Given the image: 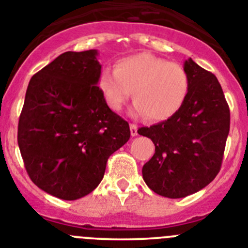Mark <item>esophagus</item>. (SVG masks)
<instances>
[{
	"label": "esophagus",
	"instance_id": "1",
	"mask_svg": "<svg viewBox=\"0 0 248 248\" xmlns=\"http://www.w3.org/2000/svg\"><path fill=\"white\" fill-rule=\"evenodd\" d=\"M130 134H131V137H137V135H138V125H137V124H130Z\"/></svg>",
	"mask_w": 248,
	"mask_h": 248
}]
</instances>
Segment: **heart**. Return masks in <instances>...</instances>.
<instances>
[{"label": "heart", "mask_w": 248, "mask_h": 248, "mask_svg": "<svg viewBox=\"0 0 248 248\" xmlns=\"http://www.w3.org/2000/svg\"><path fill=\"white\" fill-rule=\"evenodd\" d=\"M99 88L108 107L118 111L131 94L133 111L153 122L170 119L180 111L189 97L190 77L177 63L151 53L119 59L115 69H104Z\"/></svg>", "instance_id": "obj_1"}]
</instances>
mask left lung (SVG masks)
<instances>
[{"label": "left lung", "mask_w": 248, "mask_h": 248, "mask_svg": "<svg viewBox=\"0 0 248 248\" xmlns=\"http://www.w3.org/2000/svg\"><path fill=\"white\" fill-rule=\"evenodd\" d=\"M189 97L170 119L138 133L150 138L155 154L143 166L146 185L170 199L185 198L214 180L230 131V108L217 78L189 58Z\"/></svg>", "instance_id": "1"}]
</instances>
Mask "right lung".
Segmentation results:
<instances>
[{"label":"right lung","mask_w":248,"mask_h":248,"mask_svg":"<svg viewBox=\"0 0 248 248\" xmlns=\"http://www.w3.org/2000/svg\"><path fill=\"white\" fill-rule=\"evenodd\" d=\"M97 49L65 52L30 80L18 120L19 151L39 189L77 200L102 181L109 156L130 138L98 87Z\"/></svg>","instance_id":"obj_1"}]
</instances>
